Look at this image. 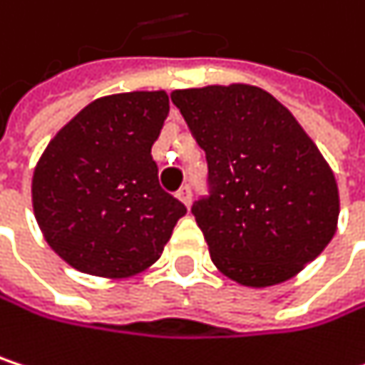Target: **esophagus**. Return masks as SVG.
<instances>
[{"mask_svg":"<svg viewBox=\"0 0 365 365\" xmlns=\"http://www.w3.org/2000/svg\"><path fill=\"white\" fill-rule=\"evenodd\" d=\"M178 198L182 200L185 207H190V202H192V190H190V185H183L182 190L178 192Z\"/></svg>","mask_w":365,"mask_h":365,"instance_id":"1","label":"esophagus"}]
</instances>
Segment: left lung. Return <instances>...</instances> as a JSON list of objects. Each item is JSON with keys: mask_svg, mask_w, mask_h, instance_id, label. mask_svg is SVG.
Wrapping results in <instances>:
<instances>
[{"mask_svg": "<svg viewBox=\"0 0 365 365\" xmlns=\"http://www.w3.org/2000/svg\"><path fill=\"white\" fill-rule=\"evenodd\" d=\"M209 167L192 205L213 264L247 287L296 277L326 250L340 213L336 178L292 111L250 86L173 91Z\"/></svg>", "mask_w": 365, "mask_h": 365, "instance_id": "1", "label": "left lung"}]
</instances>
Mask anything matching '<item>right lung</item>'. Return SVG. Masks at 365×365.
Instances as JSON below:
<instances>
[{"label":"right lung","mask_w":365,"mask_h":365,"mask_svg":"<svg viewBox=\"0 0 365 365\" xmlns=\"http://www.w3.org/2000/svg\"><path fill=\"white\" fill-rule=\"evenodd\" d=\"M167 115L165 91L101 97L37 160L31 198L39 230L76 270L106 279L137 274L160 257L185 215L160 187L152 158Z\"/></svg>","instance_id":"right-lung-1"}]
</instances>
